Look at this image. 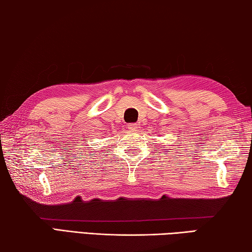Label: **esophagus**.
I'll return each mask as SVG.
<instances>
[{
	"label": "esophagus",
	"mask_w": 252,
	"mask_h": 252,
	"mask_svg": "<svg viewBox=\"0 0 252 252\" xmlns=\"http://www.w3.org/2000/svg\"><path fill=\"white\" fill-rule=\"evenodd\" d=\"M127 129L130 131H136L138 130V125L136 123H130V125H127Z\"/></svg>",
	"instance_id": "1"
}]
</instances>
